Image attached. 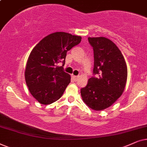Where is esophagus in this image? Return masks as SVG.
<instances>
[{
	"label": "esophagus",
	"mask_w": 147,
	"mask_h": 147,
	"mask_svg": "<svg viewBox=\"0 0 147 147\" xmlns=\"http://www.w3.org/2000/svg\"><path fill=\"white\" fill-rule=\"evenodd\" d=\"M72 78H73V79L75 80V81H77L78 79H79V77L78 76H75V75H72Z\"/></svg>",
	"instance_id": "obj_1"
}]
</instances>
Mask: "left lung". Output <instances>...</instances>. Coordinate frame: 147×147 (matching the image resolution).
I'll return each instance as SVG.
<instances>
[{
	"mask_svg": "<svg viewBox=\"0 0 147 147\" xmlns=\"http://www.w3.org/2000/svg\"><path fill=\"white\" fill-rule=\"evenodd\" d=\"M93 48L95 77L88 80L81 89L83 101L90 108L101 111L110 107L122 95L126 84L128 69L121 51L104 37L88 38Z\"/></svg>",
	"mask_w": 147,
	"mask_h": 147,
	"instance_id": "obj_1",
	"label": "left lung"
}]
</instances>
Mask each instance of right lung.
Wrapping results in <instances>:
<instances>
[{
	"mask_svg": "<svg viewBox=\"0 0 147 147\" xmlns=\"http://www.w3.org/2000/svg\"><path fill=\"white\" fill-rule=\"evenodd\" d=\"M81 37L65 32L52 33L31 50L25 79L32 96L43 105L58 100L70 82V75L58 63H65L67 51L81 42Z\"/></svg>",
	"mask_w": 147,
	"mask_h": 147,
	"instance_id": "obj_1",
	"label": "right lung"
}]
</instances>
